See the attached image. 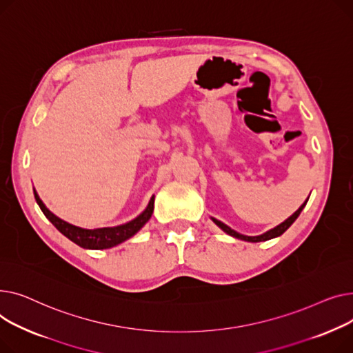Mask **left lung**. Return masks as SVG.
Here are the masks:
<instances>
[{
	"mask_svg": "<svg viewBox=\"0 0 353 353\" xmlns=\"http://www.w3.org/2000/svg\"><path fill=\"white\" fill-rule=\"evenodd\" d=\"M306 202H307V199L301 205V208L292 215V216H289L285 222H282L281 225H278V226H275L274 230H271V231H268V232H265L263 235H259V236H245V235H241V234H238L236 231H234V230H231L230 226L228 225H225V223H222L221 221H218V219H215V218H212V221L221 228L222 231H225L226 234H230L231 236H235V238H238V239H242V241H248V242H261V241H268V239H272V238H276V236H279V235H282L289 226H291L294 222H295V219L299 216V214L302 212V210H303V206L306 205Z\"/></svg>",
	"mask_w": 353,
	"mask_h": 353,
	"instance_id": "8db88e82",
	"label": "left lung"
}]
</instances>
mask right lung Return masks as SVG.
<instances>
[{"label":"right lung","instance_id":"right-lung-1","mask_svg":"<svg viewBox=\"0 0 353 353\" xmlns=\"http://www.w3.org/2000/svg\"><path fill=\"white\" fill-rule=\"evenodd\" d=\"M34 196L37 203L39 205L41 211L44 212V215L51 221V223L57 228V230L65 235L68 239L79 245L81 248H87V250H107V248H112L123 241H127L132 235H135L141 228L147 223L154 212V196L151 198L147 210H145L138 218L134 221L125 223V225H119L115 228H99V230H82V228L74 226L65 221L59 219L55 216L50 210H47V206L43 203V201L39 199L34 190Z\"/></svg>","mask_w":353,"mask_h":353}]
</instances>
